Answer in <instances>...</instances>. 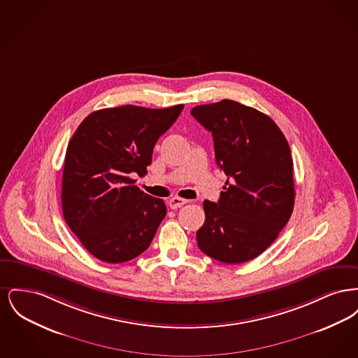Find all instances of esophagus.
Here are the masks:
<instances>
[{
  "instance_id": "1",
  "label": "esophagus",
  "mask_w": 358,
  "mask_h": 358,
  "mask_svg": "<svg viewBox=\"0 0 358 358\" xmlns=\"http://www.w3.org/2000/svg\"><path fill=\"white\" fill-rule=\"evenodd\" d=\"M168 204H169L171 209H177V208H181L182 205L187 204V200L180 199V197H173V199L168 201Z\"/></svg>"
}]
</instances>
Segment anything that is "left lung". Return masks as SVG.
<instances>
[{
    "mask_svg": "<svg viewBox=\"0 0 358 358\" xmlns=\"http://www.w3.org/2000/svg\"><path fill=\"white\" fill-rule=\"evenodd\" d=\"M190 114L212 133L215 157L228 180L217 203L204 201L197 244L227 264L255 259L278 238L295 200L289 142L268 115L224 99Z\"/></svg>",
    "mask_w": 358,
    "mask_h": 358,
    "instance_id": "8db88e82",
    "label": "left lung"
}]
</instances>
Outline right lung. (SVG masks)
<instances>
[{
  "label": "right lung",
  "mask_w": 358,
  "mask_h": 358,
  "mask_svg": "<svg viewBox=\"0 0 358 358\" xmlns=\"http://www.w3.org/2000/svg\"><path fill=\"white\" fill-rule=\"evenodd\" d=\"M182 108H103L85 118L71 138L62 181L63 215L96 259L123 263L150 245L166 205L139 190L133 177L148 173L155 142Z\"/></svg>",
  "instance_id": "1"
}]
</instances>
